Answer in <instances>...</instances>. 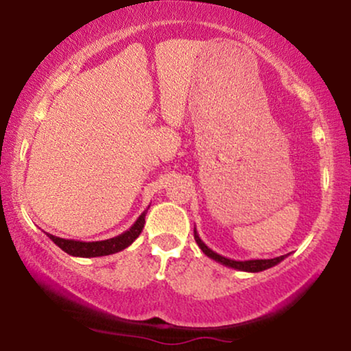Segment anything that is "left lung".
<instances>
[{
	"label": "left lung",
	"instance_id": "left-lung-1",
	"mask_svg": "<svg viewBox=\"0 0 351 351\" xmlns=\"http://www.w3.org/2000/svg\"><path fill=\"white\" fill-rule=\"evenodd\" d=\"M195 241L201 247V251H203L208 257L213 258V261L222 263V265H225V267L234 268V270H239V271L257 273V271L268 270V268L278 265V263H280L281 261H285V258L287 257V256H280V257H275V258H252V261H233V258L220 256V254L214 252L213 249L206 246L203 239L199 238L198 232H196V228H195Z\"/></svg>",
	"mask_w": 351,
	"mask_h": 351
}]
</instances>
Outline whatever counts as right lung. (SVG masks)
Here are the masks:
<instances>
[{"label": "right lung", "mask_w": 351, "mask_h": 351, "mask_svg": "<svg viewBox=\"0 0 351 351\" xmlns=\"http://www.w3.org/2000/svg\"><path fill=\"white\" fill-rule=\"evenodd\" d=\"M150 208V206H148ZM148 208L143 210V213L138 215V219L134 222V225L126 232L118 234V237L110 238V239H104V241H76V239H65V238H59L54 237V234L47 233L49 239L54 241L62 251L70 254L73 257H102V256H110V254H117L123 249H126L128 246L136 241L138 238V234L142 233L143 225H145V215Z\"/></svg>", "instance_id": "obj_1"}]
</instances>
